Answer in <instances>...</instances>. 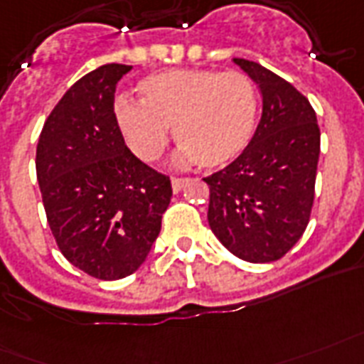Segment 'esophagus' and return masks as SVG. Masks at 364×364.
I'll use <instances>...</instances> for the list:
<instances>
[{"mask_svg": "<svg viewBox=\"0 0 364 364\" xmlns=\"http://www.w3.org/2000/svg\"><path fill=\"white\" fill-rule=\"evenodd\" d=\"M171 184H173V191H174V193H178V191L182 190V188H184L186 178H176V176H174V178H171Z\"/></svg>", "mask_w": 364, "mask_h": 364, "instance_id": "esophagus-1", "label": "esophagus"}]
</instances>
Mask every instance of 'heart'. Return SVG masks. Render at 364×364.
Wrapping results in <instances>:
<instances>
[{
	"label": "heart",
	"instance_id": "1",
	"mask_svg": "<svg viewBox=\"0 0 364 364\" xmlns=\"http://www.w3.org/2000/svg\"><path fill=\"white\" fill-rule=\"evenodd\" d=\"M140 102L119 98L115 117L129 148L142 161H156L173 127L176 165L218 168L235 161L255 134L258 97L241 72L173 68L144 77Z\"/></svg>",
	"mask_w": 364,
	"mask_h": 364
}]
</instances>
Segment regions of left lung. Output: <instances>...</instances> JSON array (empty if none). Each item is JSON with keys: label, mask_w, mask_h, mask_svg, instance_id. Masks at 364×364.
<instances>
[{"label": "left lung", "mask_w": 364, "mask_h": 364, "mask_svg": "<svg viewBox=\"0 0 364 364\" xmlns=\"http://www.w3.org/2000/svg\"><path fill=\"white\" fill-rule=\"evenodd\" d=\"M262 92V117L245 151L205 182L208 226L252 264L283 258L306 232L321 151L317 115L302 92L258 62L233 58Z\"/></svg>", "instance_id": "8db88e82"}]
</instances>
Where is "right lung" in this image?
<instances>
[{"mask_svg":"<svg viewBox=\"0 0 364 364\" xmlns=\"http://www.w3.org/2000/svg\"><path fill=\"white\" fill-rule=\"evenodd\" d=\"M131 66L106 64L70 87L39 134L36 173L47 222L70 264L102 281L131 275L161 232L173 188L129 148L114 112Z\"/></svg>","mask_w":364,"mask_h":364,"instance_id":"1","label":"right lung"}]
</instances>
